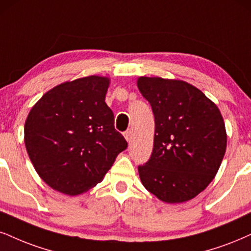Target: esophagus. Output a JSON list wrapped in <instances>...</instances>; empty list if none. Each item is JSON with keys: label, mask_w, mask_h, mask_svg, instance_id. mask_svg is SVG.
<instances>
[{"label": "esophagus", "mask_w": 251, "mask_h": 251, "mask_svg": "<svg viewBox=\"0 0 251 251\" xmlns=\"http://www.w3.org/2000/svg\"><path fill=\"white\" fill-rule=\"evenodd\" d=\"M125 137H126V140L129 142V143H130V141H131V138H132V132H131V130H126V132H125Z\"/></svg>", "instance_id": "obj_1"}]
</instances>
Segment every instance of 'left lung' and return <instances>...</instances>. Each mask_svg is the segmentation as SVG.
Instances as JSON below:
<instances>
[{
	"instance_id": "obj_1",
	"label": "left lung",
	"mask_w": 251,
	"mask_h": 251,
	"mask_svg": "<svg viewBox=\"0 0 251 251\" xmlns=\"http://www.w3.org/2000/svg\"><path fill=\"white\" fill-rule=\"evenodd\" d=\"M154 116L153 149L138 165L142 184L169 203L203 191L220 168L227 135L220 110L202 92L180 80L138 79Z\"/></svg>"
}]
</instances>
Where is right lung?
Here are the masks:
<instances>
[{"label": "right lung", "mask_w": 251, "mask_h": 251, "mask_svg": "<svg viewBox=\"0 0 251 251\" xmlns=\"http://www.w3.org/2000/svg\"><path fill=\"white\" fill-rule=\"evenodd\" d=\"M109 79L86 76L52 88L27 115L24 142L49 186L76 196L99 184L126 149L104 102Z\"/></svg>", "instance_id": "obj_1"}]
</instances>
